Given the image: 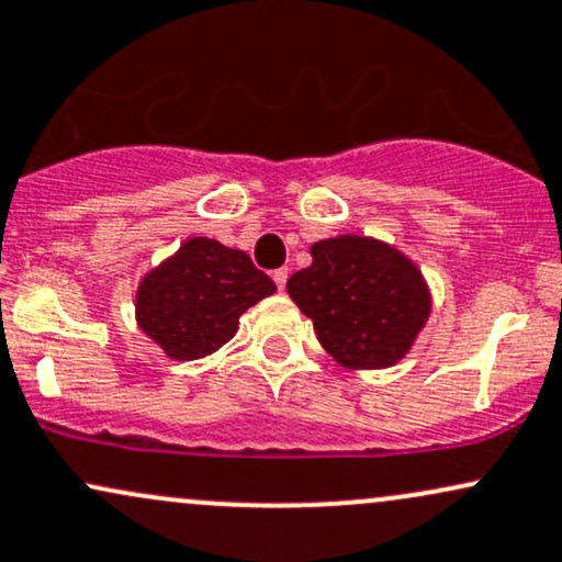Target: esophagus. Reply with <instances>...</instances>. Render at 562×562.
<instances>
[{"label": "esophagus", "mask_w": 562, "mask_h": 562, "mask_svg": "<svg viewBox=\"0 0 562 562\" xmlns=\"http://www.w3.org/2000/svg\"><path fill=\"white\" fill-rule=\"evenodd\" d=\"M288 267H280V269H274V282H277V288H280V290H285V282H288Z\"/></svg>", "instance_id": "1"}]
</instances>
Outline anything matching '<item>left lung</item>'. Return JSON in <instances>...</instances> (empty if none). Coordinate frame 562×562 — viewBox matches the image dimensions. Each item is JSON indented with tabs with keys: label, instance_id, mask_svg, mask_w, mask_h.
<instances>
[{
	"label": "left lung",
	"instance_id": "obj_1",
	"mask_svg": "<svg viewBox=\"0 0 562 562\" xmlns=\"http://www.w3.org/2000/svg\"><path fill=\"white\" fill-rule=\"evenodd\" d=\"M314 263L288 280L316 337L350 369H384L405 356L429 316L418 269L384 243L340 235L311 246Z\"/></svg>",
	"mask_w": 562,
	"mask_h": 562
}]
</instances>
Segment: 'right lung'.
Returning a JSON list of instances; mask_svg holds the SVG:
<instances>
[{"instance_id": "right-lung-1", "label": "right lung", "mask_w": 562, "mask_h": 562, "mask_svg": "<svg viewBox=\"0 0 562 562\" xmlns=\"http://www.w3.org/2000/svg\"><path fill=\"white\" fill-rule=\"evenodd\" d=\"M274 290L272 277L256 269L243 251L193 238L146 274L135 308L140 329L167 356L191 361L225 346L243 311Z\"/></svg>"}]
</instances>
